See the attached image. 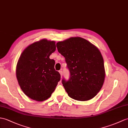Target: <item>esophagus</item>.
<instances>
[{
	"instance_id": "34e87169",
	"label": "esophagus",
	"mask_w": 128,
	"mask_h": 128,
	"mask_svg": "<svg viewBox=\"0 0 128 128\" xmlns=\"http://www.w3.org/2000/svg\"><path fill=\"white\" fill-rule=\"evenodd\" d=\"M59 74H60V75L61 78H62V76H63V72H62V71H59Z\"/></svg>"
}]
</instances>
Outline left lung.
I'll return each mask as SVG.
<instances>
[{
	"instance_id": "1",
	"label": "left lung",
	"mask_w": 128,
	"mask_h": 128,
	"mask_svg": "<svg viewBox=\"0 0 128 128\" xmlns=\"http://www.w3.org/2000/svg\"><path fill=\"white\" fill-rule=\"evenodd\" d=\"M65 57L70 72L69 81L62 84L70 98L88 101L102 89L105 78L104 59L99 50L81 37H71L56 44Z\"/></svg>"
}]
</instances>
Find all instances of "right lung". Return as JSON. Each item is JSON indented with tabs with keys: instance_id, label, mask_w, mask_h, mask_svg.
<instances>
[{
	"instance_id": "1",
	"label": "right lung",
	"mask_w": 128,
	"mask_h": 128,
	"mask_svg": "<svg viewBox=\"0 0 128 128\" xmlns=\"http://www.w3.org/2000/svg\"><path fill=\"white\" fill-rule=\"evenodd\" d=\"M56 49L54 41L43 38L23 50L16 66L18 82L26 96L42 102L51 96L60 75L54 69L55 61L50 58Z\"/></svg>"
}]
</instances>
